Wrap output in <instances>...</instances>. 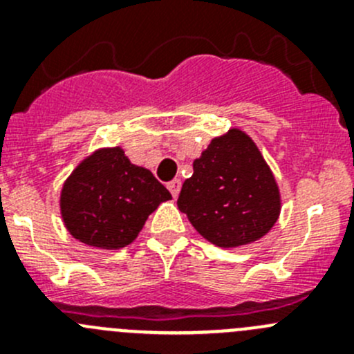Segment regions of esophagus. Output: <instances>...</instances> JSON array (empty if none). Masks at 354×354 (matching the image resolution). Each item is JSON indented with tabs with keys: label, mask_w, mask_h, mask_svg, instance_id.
Listing matches in <instances>:
<instances>
[{
	"label": "esophagus",
	"mask_w": 354,
	"mask_h": 354,
	"mask_svg": "<svg viewBox=\"0 0 354 354\" xmlns=\"http://www.w3.org/2000/svg\"><path fill=\"white\" fill-rule=\"evenodd\" d=\"M167 190H169L171 195H173V197L176 198L178 195H180V190H181V181L180 180L169 181V183H167Z\"/></svg>",
	"instance_id": "obj_1"
}]
</instances>
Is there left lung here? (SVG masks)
Returning a JSON list of instances; mask_svg holds the SVG:
<instances>
[{"label": "left lung", "instance_id": "8db88e82", "mask_svg": "<svg viewBox=\"0 0 354 354\" xmlns=\"http://www.w3.org/2000/svg\"><path fill=\"white\" fill-rule=\"evenodd\" d=\"M178 207L207 241L234 248L260 240L281 212L279 187L255 142L233 128L194 160Z\"/></svg>", "mask_w": 354, "mask_h": 354}]
</instances>
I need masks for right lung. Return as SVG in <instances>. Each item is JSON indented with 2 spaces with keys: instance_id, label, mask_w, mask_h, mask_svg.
Listing matches in <instances>:
<instances>
[{
  "instance_id": "right-lung-1",
  "label": "right lung",
  "mask_w": 354,
  "mask_h": 354,
  "mask_svg": "<svg viewBox=\"0 0 354 354\" xmlns=\"http://www.w3.org/2000/svg\"><path fill=\"white\" fill-rule=\"evenodd\" d=\"M169 198L151 171L113 147L95 151L75 167L63 185L59 209L75 240L118 250L130 245L159 203Z\"/></svg>"
}]
</instances>
